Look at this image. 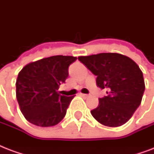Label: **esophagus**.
Here are the masks:
<instances>
[{
    "mask_svg": "<svg viewBox=\"0 0 154 154\" xmlns=\"http://www.w3.org/2000/svg\"><path fill=\"white\" fill-rule=\"evenodd\" d=\"M81 96L84 97H89V95H88V94H81Z\"/></svg>",
    "mask_w": 154,
    "mask_h": 154,
    "instance_id": "1",
    "label": "esophagus"
}]
</instances>
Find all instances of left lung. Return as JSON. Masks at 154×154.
Instances as JSON below:
<instances>
[{
	"label": "left lung",
	"mask_w": 154,
	"mask_h": 154,
	"mask_svg": "<svg viewBox=\"0 0 154 154\" xmlns=\"http://www.w3.org/2000/svg\"><path fill=\"white\" fill-rule=\"evenodd\" d=\"M78 60L97 76V85L107 89V96L99 98L93 117L103 125L121 126L138 108L145 91L143 73L135 61L117 53L81 56Z\"/></svg>",
	"instance_id": "1"
}]
</instances>
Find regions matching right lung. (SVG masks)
Masks as SVG:
<instances>
[{
  "label": "right lung",
  "mask_w": 154,
  "mask_h": 154,
  "mask_svg": "<svg viewBox=\"0 0 154 154\" xmlns=\"http://www.w3.org/2000/svg\"><path fill=\"white\" fill-rule=\"evenodd\" d=\"M77 60L72 56H52L29 63L18 73L16 96L20 109L30 123L53 126L65 117L74 96L57 92L69 76V66Z\"/></svg>",
  "instance_id": "obj_1"
}]
</instances>
